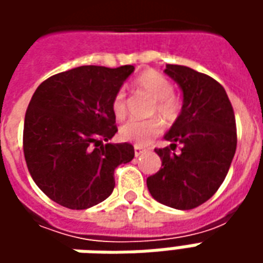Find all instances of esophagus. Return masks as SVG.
<instances>
[{"label": "esophagus", "instance_id": "obj_1", "mask_svg": "<svg viewBox=\"0 0 263 263\" xmlns=\"http://www.w3.org/2000/svg\"><path fill=\"white\" fill-rule=\"evenodd\" d=\"M134 151H135V156H141V155L145 152V149L139 148V146H135V148H134Z\"/></svg>", "mask_w": 263, "mask_h": 263}]
</instances>
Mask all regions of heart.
<instances>
[{"instance_id": "heart-1", "label": "heart", "mask_w": 263, "mask_h": 263, "mask_svg": "<svg viewBox=\"0 0 263 263\" xmlns=\"http://www.w3.org/2000/svg\"><path fill=\"white\" fill-rule=\"evenodd\" d=\"M135 87L155 100L151 115H158L167 124L177 120L182 111V101L173 94V84L166 76L156 70H145L135 79ZM111 111L118 121L126 117V96L122 90L115 92L111 100ZM162 129L163 124L159 120H132L121 126L120 138L141 148L152 142V139L158 137Z\"/></svg>"}]
</instances>
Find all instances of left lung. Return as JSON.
<instances>
[{"instance_id":"1","label":"left lung","mask_w":263,"mask_h":263,"mask_svg":"<svg viewBox=\"0 0 263 263\" xmlns=\"http://www.w3.org/2000/svg\"><path fill=\"white\" fill-rule=\"evenodd\" d=\"M165 73L182 88L183 107L165 135L171 146L155 149L162 167L146 186L156 201L192 210L214 196L230 171L237 149L235 115L224 87L213 77L180 65H166Z\"/></svg>"}]
</instances>
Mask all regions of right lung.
Listing matches in <instances>:
<instances>
[{
  "label": "right lung",
  "mask_w": 263,
  "mask_h": 263,
  "mask_svg": "<svg viewBox=\"0 0 263 263\" xmlns=\"http://www.w3.org/2000/svg\"><path fill=\"white\" fill-rule=\"evenodd\" d=\"M134 69L80 66L33 92L24 155L33 182L54 203L71 210L101 203L114 190L117 166L134 159L131 143H103L118 131L111 100Z\"/></svg>",
  "instance_id": "obj_1"
}]
</instances>
